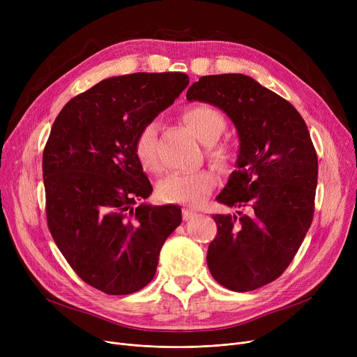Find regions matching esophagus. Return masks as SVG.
Instances as JSON below:
<instances>
[{"mask_svg": "<svg viewBox=\"0 0 357 357\" xmlns=\"http://www.w3.org/2000/svg\"><path fill=\"white\" fill-rule=\"evenodd\" d=\"M195 215H197V213H195L194 210H190V208H183V210H182V217H183L185 221H188V220L194 218Z\"/></svg>", "mask_w": 357, "mask_h": 357, "instance_id": "1", "label": "esophagus"}]
</instances>
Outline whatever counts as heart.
<instances>
[{"mask_svg":"<svg viewBox=\"0 0 357 357\" xmlns=\"http://www.w3.org/2000/svg\"><path fill=\"white\" fill-rule=\"evenodd\" d=\"M182 119L194 131L198 140L208 146V155L217 165L224 166L229 163V149L222 144H215L222 131L226 130V119L217 108L208 104H195L183 111ZM156 142L158 124L153 121L140 128L135 142L136 158L146 171L150 172H156L160 167ZM215 182V175L211 171L172 174L160 181L158 192L166 202L199 205L208 198Z\"/></svg>","mask_w":357,"mask_h":357,"instance_id":"1","label":"heart"}]
</instances>
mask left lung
I'll use <instances>...</instances> for the list:
<instances>
[{
    "label": "left lung",
    "mask_w": 357,
    "mask_h": 357,
    "mask_svg": "<svg viewBox=\"0 0 357 357\" xmlns=\"http://www.w3.org/2000/svg\"><path fill=\"white\" fill-rule=\"evenodd\" d=\"M186 100L226 112L240 140L237 169L217 201L246 213L214 215L208 269L236 292L268 285L289 266L312 222L318 162L307 124L287 100L241 73L201 77Z\"/></svg>",
    "instance_id": "left-lung-1"
}]
</instances>
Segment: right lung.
<instances>
[{"label":"right lung","mask_w":357,"mask_h":357,"mask_svg":"<svg viewBox=\"0 0 357 357\" xmlns=\"http://www.w3.org/2000/svg\"><path fill=\"white\" fill-rule=\"evenodd\" d=\"M188 84L181 72L112 77L72 98L50 130L43 152L49 230L84 282L108 295L144 288L182 221L179 205L135 208L153 191L135 142Z\"/></svg>","instance_id":"add662e5"}]
</instances>
